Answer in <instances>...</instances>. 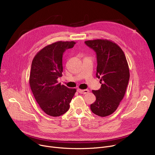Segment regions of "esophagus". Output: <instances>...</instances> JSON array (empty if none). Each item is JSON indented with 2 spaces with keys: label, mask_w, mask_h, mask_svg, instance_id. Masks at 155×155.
Masks as SVG:
<instances>
[{
  "label": "esophagus",
  "mask_w": 155,
  "mask_h": 155,
  "mask_svg": "<svg viewBox=\"0 0 155 155\" xmlns=\"http://www.w3.org/2000/svg\"><path fill=\"white\" fill-rule=\"evenodd\" d=\"M77 91L80 93V94H88V93L89 92V90L86 89V90H81V89H78Z\"/></svg>",
  "instance_id": "obj_1"
}]
</instances>
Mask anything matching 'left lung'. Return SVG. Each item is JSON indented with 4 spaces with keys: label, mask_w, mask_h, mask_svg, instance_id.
Wrapping results in <instances>:
<instances>
[{
    "label": "left lung",
    "mask_w": 155,
    "mask_h": 155,
    "mask_svg": "<svg viewBox=\"0 0 155 155\" xmlns=\"http://www.w3.org/2000/svg\"><path fill=\"white\" fill-rule=\"evenodd\" d=\"M85 44L97 54V78L101 88L92 90L96 100L91 104L94 114L104 117L114 112L124 97L130 79L125 55L115 43L108 40H87Z\"/></svg>",
    "instance_id": "8db88e82"
}]
</instances>
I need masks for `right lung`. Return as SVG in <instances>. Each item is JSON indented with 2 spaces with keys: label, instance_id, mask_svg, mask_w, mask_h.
Returning <instances> with one entry per match:
<instances>
[{
  "label": "right lung",
  "instance_id": "obj_1",
  "mask_svg": "<svg viewBox=\"0 0 155 155\" xmlns=\"http://www.w3.org/2000/svg\"><path fill=\"white\" fill-rule=\"evenodd\" d=\"M75 44L74 41H58L40 50L32 60L29 78L31 90L41 109L50 116L66 113L76 92V89L68 88L57 80L62 76L64 51Z\"/></svg>",
  "mask_w": 155,
  "mask_h": 155
}]
</instances>
